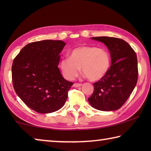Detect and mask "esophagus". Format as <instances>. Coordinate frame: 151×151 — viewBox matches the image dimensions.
<instances>
[{"instance_id": "esophagus-1", "label": "esophagus", "mask_w": 151, "mask_h": 151, "mask_svg": "<svg viewBox=\"0 0 151 151\" xmlns=\"http://www.w3.org/2000/svg\"><path fill=\"white\" fill-rule=\"evenodd\" d=\"M82 86V84L81 83H75L73 85L74 87H80V86Z\"/></svg>"}]
</instances>
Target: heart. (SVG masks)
<instances>
[{
  "mask_svg": "<svg viewBox=\"0 0 151 151\" xmlns=\"http://www.w3.org/2000/svg\"><path fill=\"white\" fill-rule=\"evenodd\" d=\"M111 63V55L107 50L94 46H81L71 51L70 57L61 60L60 68L68 80L75 78L81 67L89 81H98L109 72Z\"/></svg>",
  "mask_w": 151,
  "mask_h": 151,
  "instance_id": "heart-1",
  "label": "heart"
}]
</instances>
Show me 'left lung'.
<instances>
[{"instance_id":"obj_1","label":"left lung","mask_w":151,"mask_h":151,"mask_svg":"<svg viewBox=\"0 0 151 151\" xmlns=\"http://www.w3.org/2000/svg\"><path fill=\"white\" fill-rule=\"evenodd\" d=\"M103 42L111 58L109 72L94 83V91L88 101L99 111H112L123 105L137 85L138 63L134 50L124 40L114 37H92Z\"/></svg>"}]
</instances>
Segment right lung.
I'll return each instance as SVG.
<instances>
[{"mask_svg":"<svg viewBox=\"0 0 151 151\" xmlns=\"http://www.w3.org/2000/svg\"><path fill=\"white\" fill-rule=\"evenodd\" d=\"M62 40H44L27 45L14 58L12 78L14 91L27 105L39 113L62 108L73 83L58 68Z\"/></svg>","mask_w":151,"mask_h":151,"instance_id":"obj_1","label":"right lung"}]
</instances>
